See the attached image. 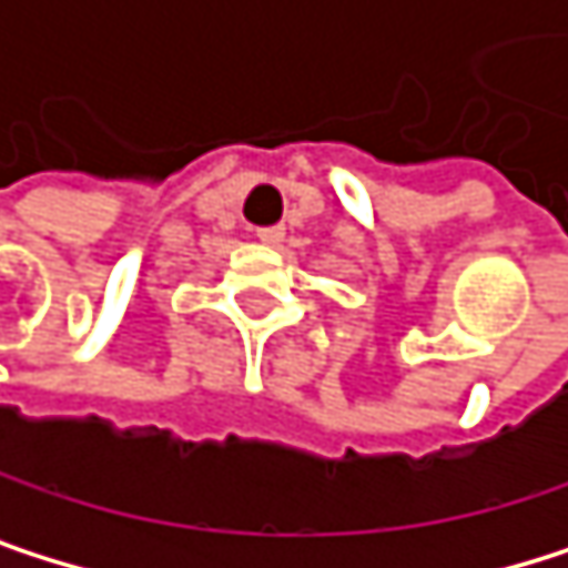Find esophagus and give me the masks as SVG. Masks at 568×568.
Returning a JSON list of instances; mask_svg holds the SVG:
<instances>
[{"instance_id": "esophagus-1", "label": "esophagus", "mask_w": 568, "mask_h": 568, "mask_svg": "<svg viewBox=\"0 0 568 568\" xmlns=\"http://www.w3.org/2000/svg\"><path fill=\"white\" fill-rule=\"evenodd\" d=\"M257 236H261L264 243H271V246H274V243H281V240H284V230H281V226H264V230H257Z\"/></svg>"}]
</instances>
